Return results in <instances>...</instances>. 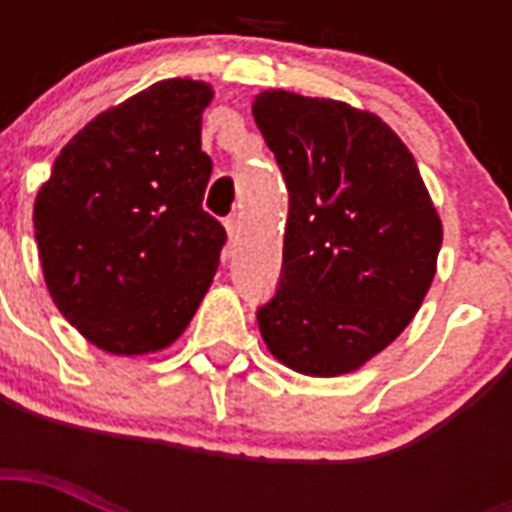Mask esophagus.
<instances>
[{
    "label": "esophagus",
    "mask_w": 512,
    "mask_h": 512,
    "mask_svg": "<svg viewBox=\"0 0 512 512\" xmlns=\"http://www.w3.org/2000/svg\"><path fill=\"white\" fill-rule=\"evenodd\" d=\"M225 231H228V241L236 244V239H239V220H236V217H228V220H225Z\"/></svg>",
    "instance_id": "1"
}]
</instances>
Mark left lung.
I'll list each match as a JSON object with an SVG mask.
<instances>
[{
    "instance_id": "8db88e82",
    "label": "left lung",
    "mask_w": 512,
    "mask_h": 512,
    "mask_svg": "<svg viewBox=\"0 0 512 512\" xmlns=\"http://www.w3.org/2000/svg\"><path fill=\"white\" fill-rule=\"evenodd\" d=\"M255 122L289 191L276 295L257 311L281 364L353 372L420 311L436 276L441 220L409 148L340 100L260 92Z\"/></svg>"
}]
</instances>
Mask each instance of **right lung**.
Wrapping results in <instances>:
<instances>
[{"label":"right lung","instance_id":"1","mask_svg":"<svg viewBox=\"0 0 512 512\" xmlns=\"http://www.w3.org/2000/svg\"><path fill=\"white\" fill-rule=\"evenodd\" d=\"M212 87L164 79L79 130L39 188L34 231L52 303L114 356L183 335L220 263L225 228L201 209Z\"/></svg>","mask_w":512,"mask_h":512}]
</instances>
